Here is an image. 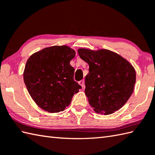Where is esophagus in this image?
Returning a JSON list of instances; mask_svg holds the SVG:
<instances>
[{
    "instance_id": "obj_1",
    "label": "esophagus",
    "mask_w": 155,
    "mask_h": 155,
    "mask_svg": "<svg viewBox=\"0 0 155 155\" xmlns=\"http://www.w3.org/2000/svg\"><path fill=\"white\" fill-rule=\"evenodd\" d=\"M78 84H79L83 88L84 87V81L82 80V81H79V82H78Z\"/></svg>"
}]
</instances>
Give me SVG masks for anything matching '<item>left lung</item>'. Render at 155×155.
I'll return each instance as SVG.
<instances>
[{
  "instance_id": "8db88e82",
  "label": "left lung",
  "mask_w": 155,
  "mask_h": 155,
  "mask_svg": "<svg viewBox=\"0 0 155 155\" xmlns=\"http://www.w3.org/2000/svg\"><path fill=\"white\" fill-rule=\"evenodd\" d=\"M78 52L89 66L85 78V94L97 113L110 114L129 99L136 83L133 66L120 55L107 49L78 48Z\"/></svg>"
}]
</instances>
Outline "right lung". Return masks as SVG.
Wrapping results in <instances>:
<instances>
[{
    "label": "right lung",
    "mask_w": 155,
    "mask_h": 155,
    "mask_svg": "<svg viewBox=\"0 0 155 155\" xmlns=\"http://www.w3.org/2000/svg\"><path fill=\"white\" fill-rule=\"evenodd\" d=\"M76 52L68 46H52L32 54L23 73L31 97L49 113L63 111L81 87L74 81V68L70 62Z\"/></svg>",
    "instance_id": "obj_1"
}]
</instances>
